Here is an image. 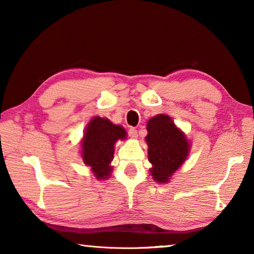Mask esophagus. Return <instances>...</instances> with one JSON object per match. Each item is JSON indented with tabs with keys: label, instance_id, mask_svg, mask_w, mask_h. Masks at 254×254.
I'll return each mask as SVG.
<instances>
[{
	"label": "esophagus",
	"instance_id": "34e87169",
	"mask_svg": "<svg viewBox=\"0 0 254 254\" xmlns=\"http://www.w3.org/2000/svg\"><path fill=\"white\" fill-rule=\"evenodd\" d=\"M128 135H130L132 139H135V137L137 136V131L134 127H130L128 128Z\"/></svg>",
	"mask_w": 254,
	"mask_h": 254
}]
</instances>
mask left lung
<instances>
[{
    "instance_id": "left-lung-1",
    "label": "left lung",
    "mask_w": 254,
    "mask_h": 254,
    "mask_svg": "<svg viewBox=\"0 0 254 254\" xmlns=\"http://www.w3.org/2000/svg\"><path fill=\"white\" fill-rule=\"evenodd\" d=\"M148 159L154 182L167 184L187 160L190 141L169 115L158 114L147 123Z\"/></svg>"
}]
</instances>
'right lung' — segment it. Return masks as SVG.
<instances>
[{"instance_id": "obj_1", "label": "right lung", "mask_w": 254, "mask_h": 254, "mask_svg": "<svg viewBox=\"0 0 254 254\" xmlns=\"http://www.w3.org/2000/svg\"><path fill=\"white\" fill-rule=\"evenodd\" d=\"M127 139L126 128L109 119L94 117L87 123L80 141V156L97 180H106L113 171L115 143Z\"/></svg>"}]
</instances>
